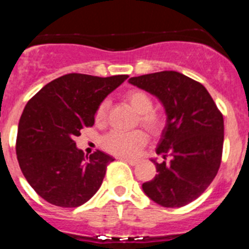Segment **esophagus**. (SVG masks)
<instances>
[{"mask_svg":"<svg viewBox=\"0 0 249 249\" xmlns=\"http://www.w3.org/2000/svg\"><path fill=\"white\" fill-rule=\"evenodd\" d=\"M122 160H124V162H127L128 164H131V166H136V164L138 163V160H133V158H121Z\"/></svg>","mask_w":249,"mask_h":249,"instance_id":"esophagus-1","label":"esophagus"}]
</instances>
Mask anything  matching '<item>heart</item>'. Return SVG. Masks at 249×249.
<instances>
[{
    "mask_svg": "<svg viewBox=\"0 0 249 249\" xmlns=\"http://www.w3.org/2000/svg\"><path fill=\"white\" fill-rule=\"evenodd\" d=\"M126 100L138 112L137 122L152 135H158L166 126V117L160 111L153 109V100L142 89H131L126 93ZM108 109V101L100 103L96 111V122L105 123ZM147 143L146 132L136 129L132 132L113 131L106 135L102 140V147L106 152L117 157H135Z\"/></svg>",
    "mask_w": 249,
    "mask_h": 249,
    "instance_id": "1",
    "label": "heart"
}]
</instances>
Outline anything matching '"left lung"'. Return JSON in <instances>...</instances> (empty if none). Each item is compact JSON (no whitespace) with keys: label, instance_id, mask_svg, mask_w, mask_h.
Returning a JSON list of instances; mask_svg holds the SVG:
<instances>
[{"label":"left lung","instance_id":"left-lung-1","mask_svg":"<svg viewBox=\"0 0 249 249\" xmlns=\"http://www.w3.org/2000/svg\"><path fill=\"white\" fill-rule=\"evenodd\" d=\"M129 83L155 94L167 113V124L157 147L164 160H153L157 175L144 182L142 188L160 206H186L198 198L218 173L224 140L223 114L202 83L179 72L132 77Z\"/></svg>","mask_w":249,"mask_h":249}]
</instances>
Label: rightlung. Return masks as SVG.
Wrapping results in <instances>:
<instances>
[{
	"label": "right lung",
	"instance_id": "obj_1",
	"mask_svg": "<svg viewBox=\"0 0 249 249\" xmlns=\"http://www.w3.org/2000/svg\"><path fill=\"white\" fill-rule=\"evenodd\" d=\"M127 78L68 73L27 102L18 123L17 160L28 183L48 203L73 208L98 191L113 157L98 149L87 157L74 138L93 126L100 103Z\"/></svg>",
	"mask_w": 249,
	"mask_h": 249
}]
</instances>
